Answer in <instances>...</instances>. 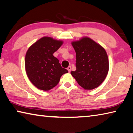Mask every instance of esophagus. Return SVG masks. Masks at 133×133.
Returning a JSON list of instances; mask_svg holds the SVG:
<instances>
[{"instance_id": "obj_1", "label": "esophagus", "mask_w": 133, "mask_h": 133, "mask_svg": "<svg viewBox=\"0 0 133 133\" xmlns=\"http://www.w3.org/2000/svg\"><path fill=\"white\" fill-rule=\"evenodd\" d=\"M67 70L69 71V72H70L71 71V66H69L68 67H67Z\"/></svg>"}]
</instances>
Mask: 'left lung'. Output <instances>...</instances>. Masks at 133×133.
<instances>
[{"mask_svg": "<svg viewBox=\"0 0 133 133\" xmlns=\"http://www.w3.org/2000/svg\"><path fill=\"white\" fill-rule=\"evenodd\" d=\"M71 44L76 53V70L71 71L72 76L85 90L97 88L109 71V59L105 49L87 37L73 42Z\"/></svg>", "mask_w": 133, "mask_h": 133, "instance_id": "obj_1", "label": "left lung"}]
</instances>
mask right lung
I'll list each match as a JSON object with an SVG mask.
<instances>
[{"label":"right lung","mask_w":133,"mask_h":133,"mask_svg":"<svg viewBox=\"0 0 133 133\" xmlns=\"http://www.w3.org/2000/svg\"><path fill=\"white\" fill-rule=\"evenodd\" d=\"M63 44L50 37L38 40L29 48L25 56V69L29 79L40 90L48 91L59 82L61 76L68 73L53 54Z\"/></svg>","instance_id":"1"}]
</instances>
